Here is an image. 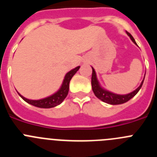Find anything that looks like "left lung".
Masks as SVG:
<instances>
[{"label":"left lung","mask_w":157,"mask_h":157,"mask_svg":"<svg viewBox=\"0 0 157 157\" xmlns=\"http://www.w3.org/2000/svg\"><path fill=\"white\" fill-rule=\"evenodd\" d=\"M127 34L129 37H130V39L132 40L134 44L137 45L135 40L134 39V37H132V35L128 33L127 31ZM93 72H92V78H91V84H92V90L94 91V94L98 99L101 100L102 101L105 102L107 104H110V105H121V104L126 103L127 101H128L129 100H130L132 98H134L136 94H138V91L140 90V89L142 86V84H143L144 79L141 82V85L136 89L135 90L133 91V92L130 93L128 94H125V95H120V94H113L112 92H109V91L106 90L105 89H103L102 87L100 86L99 82H98V78H97V75H96V72L94 71V69L93 68Z\"/></svg>","instance_id":"left-lung-1"}]
</instances>
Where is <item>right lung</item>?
Listing matches in <instances>:
<instances>
[{"label":"right lung","instance_id":"obj_1","mask_svg":"<svg viewBox=\"0 0 157 157\" xmlns=\"http://www.w3.org/2000/svg\"><path fill=\"white\" fill-rule=\"evenodd\" d=\"M80 66L77 67L75 68L72 69L71 71H70L69 72H67L64 77V79H63V83H62V86L60 87L59 90L56 93H55L52 95L49 96L48 98H43L41 100H30L27 99V98H25L24 97L19 94V95L26 102H27L28 104L31 105H34V106L37 107V108H41V109H50V108H53V107H56L57 105H59V104H61L63 102V100L66 98V97L67 96L69 91V83H70L71 79V78L73 77L76 72L78 71V70L79 69Z\"/></svg>","mask_w":157,"mask_h":157}]
</instances>
